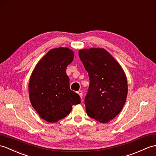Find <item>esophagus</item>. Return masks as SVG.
Masks as SVG:
<instances>
[{"instance_id": "34e87169", "label": "esophagus", "mask_w": 156, "mask_h": 156, "mask_svg": "<svg viewBox=\"0 0 156 156\" xmlns=\"http://www.w3.org/2000/svg\"><path fill=\"white\" fill-rule=\"evenodd\" d=\"M78 94L80 95V96L81 98H82L83 94H82V90H78Z\"/></svg>"}]
</instances>
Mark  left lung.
Segmentation results:
<instances>
[{
    "mask_svg": "<svg viewBox=\"0 0 156 156\" xmlns=\"http://www.w3.org/2000/svg\"><path fill=\"white\" fill-rule=\"evenodd\" d=\"M79 57L90 78L84 99L86 113L98 122H110L120 112L127 98L124 72L104 48L80 50Z\"/></svg>",
    "mask_w": 156,
    "mask_h": 156,
    "instance_id": "obj_1",
    "label": "left lung"
}]
</instances>
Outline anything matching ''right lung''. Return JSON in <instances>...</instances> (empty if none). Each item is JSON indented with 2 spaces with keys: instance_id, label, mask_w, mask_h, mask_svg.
<instances>
[{
  "instance_id": "right-lung-1",
  "label": "right lung",
  "mask_w": 156,
  "mask_h": 156,
  "mask_svg": "<svg viewBox=\"0 0 156 156\" xmlns=\"http://www.w3.org/2000/svg\"><path fill=\"white\" fill-rule=\"evenodd\" d=\"M74 58L68 48L50 50L36 66L28 84L32 106L40 117L56 122L70 114L72 105L80 104V97L70 88L66 68Z\"/></svg>"
}]
</instances>
